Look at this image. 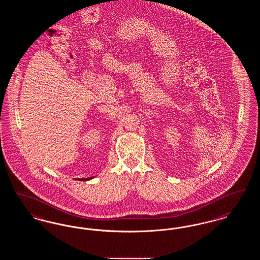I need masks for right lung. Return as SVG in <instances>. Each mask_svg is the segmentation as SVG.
Returning <instances> with one entry per match:
<instances>
[{
  "label": "right lung",
  "mask_w": 260,
  "mask_h": 260,
  "mask_svg": "<svg viewBox=\"0 0 260 260\" xmlns=\"http://www.w3.org/2000/svg\"><path fill=\"white\" fill-rule=\"evenodd\" d=\"M92 178H94V176H91V177H85V178H79V180H81V181H87V180H90V179H92Z\"/></svg>",
  "instance_id": "right-lung-1"
}]
</instances>
